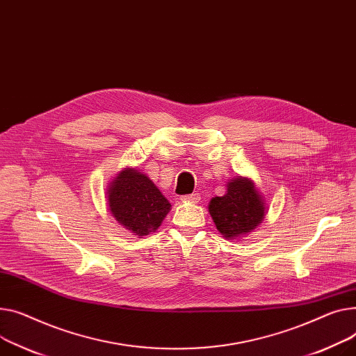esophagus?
Here are the masks:
<instances>
[{
  "mask_svg": "<svg viewBox=\"0 0 356 356\" xmlns=\"http://www.w3.org/2000/svg\"><path fill=\"white\" fill-rule=\"evenodd\" d=\"M200 200V195L199 193H193V195H188V196H183L181 202H188V203H197Z\"/></svg>",
  "mask_w": 356,
  "mask_h": 356,
  "instance_id": "34e87169",
  "label": "esophagus"
}]
</instances>
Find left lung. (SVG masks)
I'll use <instances>...</instances> for the list:
<instances>
[{
  "label": "left lung",
  "instance_id": "8db88e82",
  "mask_svg": "<svg viewBox=\"0 0 356 356\" xmlns=\"http://www.w3.org/2000/svg\"><path fill=\"white\" fill-rule=\"evenodd\" d=\"M226 187L223 196L210 200L209 213L225 239L239 241L262 223L268 207L250 177L236 176Z\"/></svg>",
  "mask_w": 356,
  "mask_h": 356
}]
</instances>
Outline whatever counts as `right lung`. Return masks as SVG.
<instances>
[{
  "mask_svg": "<svg viewBox=\"0 0 356 356\" xmlns=\"http://www.w3.org/2000/svg\"><path fill=\"white\" fill-rule=\"evenodd\" d=\"M106 195L111 216L138 238L156 232L172 207L153 180L136 168L118 172Z\"/></svg>",
  "mask_w": 356,
  "mask_h": 356,
  "instance_id": "1",
  "label": "right lung"
}]
</instances>
